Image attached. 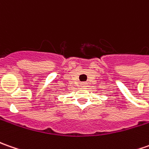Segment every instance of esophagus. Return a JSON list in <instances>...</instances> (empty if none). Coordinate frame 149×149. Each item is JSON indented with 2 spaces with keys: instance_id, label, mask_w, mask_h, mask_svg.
<instances>
[{
  "instance_id": "obj_1",
  "label": "esophagus",
  "mask_w": 149,
  "mask_h": 149,
  "mask_svg": "<svg viewBox=\"0 0 149 149\" xmlns=\"http://www.w3.org/2000/svg\"><path fill=\"white\" fill-rule=\"evenodd\" d=\"M81 86L82 87H86V86H87V83H86V82H81Z\"/></svg>"
}]
</instances>
